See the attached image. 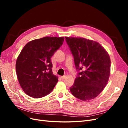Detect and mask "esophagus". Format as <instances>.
Here are the masks:
<instances>
[{"mask_svg": "<svg viewBox=\"0 0 128 128\" xmlns=\"http://www.w3.org/2000/svg\"><path fill=\"white\" fill-rule=\"evenodd\" d=\"M66 75H64V76H62L61 77V78L62 80H64L66 78Z\"/></svg>", "mask_w": 128, "mask_h": 128, "instance_id": "34e87169", "label": "esophagus"}]
</instances>
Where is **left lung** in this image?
Returning <instances> with one entry per match:
<instances>
[{
    "label": "left lung",
    "mask_w": 128,
    "mask_h": 128,
    "mask_svg": "<svg viewBox=\"0 0 128 128\" xmlns=\"http://www.w3.org/2000/svg\"><path fill=\"white\" fill-rule=\"evenodd\" d=\"M65 38L78 72L70 88L72 94L83 101L94 99L103 90L109 78L110 56L98 42L80 37Z\"/></svg>",
    "instance_id": "obj_1"
}]
</instances>
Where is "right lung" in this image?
I'll list each match as a JSON object with an SVG mask.
<instances>
[{"label":"right lung","instance_id":"right-lung-1","mask_svg":"<svg viewBox=\"0 0 128 128\" xmlns=\"http://www.w3.org/2000/svg\"><path fill=\"white\" fill-rule=\"evenodd\" d=\"M64 37H45L28 42L16 62L18 79L26 94L40 98L52 92L58 81L51 58L63 44Z\"/></svg>","mask_w":128,"mask_h":128}]
</instances>
